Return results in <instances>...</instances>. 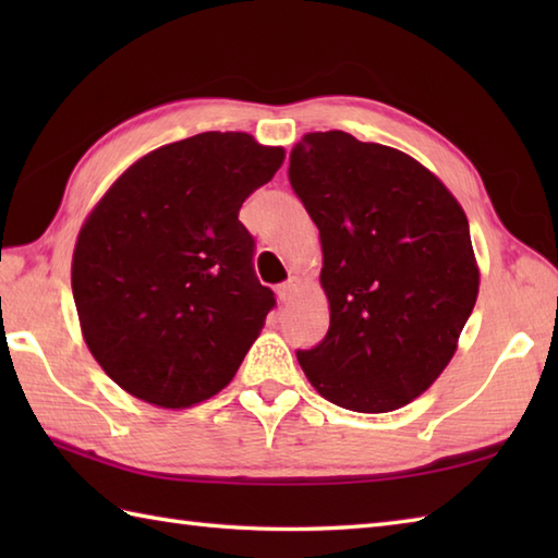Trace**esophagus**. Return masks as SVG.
<instances>
[{
  "instance_id": "obj_1",
  "label": "esophagus",
  "mask_w": 558,
  "mask_h": 558,
  "mask_svg": "<svg viewBox=\"0 0 558 558\" xmlns=\"http://www.w3.org/2000/svg\"><path fill=\"white\" fill-rule=\"evenodd\" d=\"M294 292H298V282H294V280L282 282V286L278 288V300L282 304H290L294 300Z\"/></svg>"
}]
</instances>
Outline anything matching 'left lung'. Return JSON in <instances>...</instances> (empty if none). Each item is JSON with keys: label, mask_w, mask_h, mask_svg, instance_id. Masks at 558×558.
Wrapping results in <instances>:
<instances>
[{"label": "left lung", "mask_w": 558, "mask_h": 558, "mask_svg": "<svg viewBox=\"0 0 558 558\" xmlns=\"http://www.w3.org/2000/svg\"><path fill=\"white\" fill-rule=\"evenodd\" d=\"M290 184L322 240L330 326L298 352L318 396L352 412H393L453 360L475 310L480 266L468 216L408 153L345 132L304 134Z\"/></svg>", "instance_id": "obj_1"}]
</instances>
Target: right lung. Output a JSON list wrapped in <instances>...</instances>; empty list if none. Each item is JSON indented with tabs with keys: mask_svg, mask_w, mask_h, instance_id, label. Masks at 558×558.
<instances>
[{
	"mask_svg": "<svg viewBox=\"0 0 558 558\" xmlns=\"http://www.w3.org/2000/svg\"><path fill=\"white\" fill-rule=\"evenodd\" d=\"M282 160L286 148L244 132L174 141L129 165L83 220L81 336L129 396L184 410L232 381L276 304L240 208Z\"/></svg>",
	"mask_w": 558,
	"mask_h": 558,
	"instance_id": "right-lung-1",
	"label": "right lung"
}]
</instances>
